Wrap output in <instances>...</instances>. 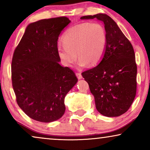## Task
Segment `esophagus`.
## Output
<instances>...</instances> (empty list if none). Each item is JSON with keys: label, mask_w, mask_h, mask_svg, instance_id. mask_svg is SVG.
I'll use <instances>...</instances> for the list:
<instances>
[{"label": "esophagus", "mask_w": 150, "mask_h": 150, "mask_svg": "<svg viewBox=\"0 0 150 150\" xmlns=\"http://www.w3.org/2000/svg\"><path fill=\"white\" fill-rule=\"evenodd\" d=\"M76 76L77 78L79 79H81L82 78H83V77H82V75H81V73H76Z\"/></svg>", "instance_id": "obj_1"}]
</instances>
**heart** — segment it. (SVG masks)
Returning a JSON list of instances; mask_svg holds the SVG:
<instances>
[{"label":"heart","instance_id":"b5f03b06","mask_svg":"<svg viewBox=\"0 0 150 150\" xmlns=\"http://www.w3.org/2000/svg\"><path fill=\"white\" fill-rule=\"evenodd\" d=\"M63 46H58L57 55L62 64L71 67L76 59L79 66H93L101 61L105 52L107 36L99 23H81L69 28L62 38ZM77 54H75V52Z\"/></svg>","mask_w":150,"mask_h":150}]
</instances>
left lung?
<instances>
[{"instance_id":"1","label":"left lung","mask_w":150,"mask_h":150,"mask_svg":"<svg viewBox=\"0 0 150 150\" xmlns=\"http://www.w3.org/2000/svg\"><path fill=\"white\" fill-rule=\"evenodd\" d=\"M104 25L107 43L98 65L82 73L95 99L96 107L106 117L125 113L134 101L137 91V67L133 47L115 22L105 13L86 16Z\"/></svg>"}]
</instances>
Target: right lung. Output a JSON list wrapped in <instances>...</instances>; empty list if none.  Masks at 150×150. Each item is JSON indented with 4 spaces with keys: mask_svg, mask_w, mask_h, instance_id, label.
<instances>
[{
    "mask_svg": "<svg viewBox=\"0 0 150 150\" xmlns=\"http://www.w3.org/2000/svg\"><path fill=\"white\" fill-rule=\"evenodd\" d=\"M71 21L66 17L28 24L14 51L11 79L20 108L33 120L49 123L65 111L64 99L78 82L74 71L59 64L57 41Z\"/></svg>",
    "mask_w": 150,
    "mask_h": 150,
    "instance_id": "add662e5",
    "label": "right lung"
}]
</instances>
